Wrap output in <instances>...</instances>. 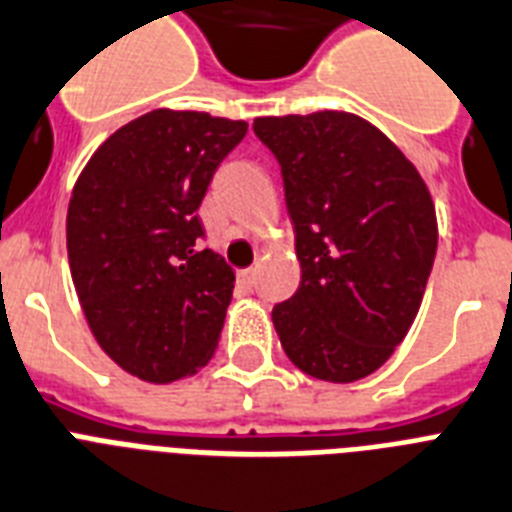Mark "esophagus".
I'll use <instances>...</instances> for the list:
<instances>
[{
    "label": "esophagus",
    "mask_w": 512,
    "mask_h": 512,
    "mask_svg": "<svg viewBox=\"0 0 512 512\" xmlns=\"http://www.w3.org/2000/svg\"><path fill=\"white\" fill-rule=\"evenodd\" d=\"M255 278H257V268L239 270V281H242L244 286H252V284H255Z\"/></svg>",
    "instance_id": "1"
}]
</instances>
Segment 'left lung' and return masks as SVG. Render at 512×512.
<instances>
[{
    "label": "left lung",
    "instance_id": "1",
    "mask_svg": "<svg viewBox=\"0 0 512 512\" xmlns=\"http://www.w3.org/2000/svg\"><path fill=\"white\" fill-rule=\"evenodd\" d=\"M281 165L302 268L273 307L286 357L350 384L392 357L421 307L436 257V213L415 165L352 112L257 118Z\"/></svg>",
    "mask_w": 512,
    "mask_h": 512
}]
</instances>
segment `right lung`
I'll list each match as a JSON object with an SVG mask.
<instances>
[{
    "label": "right lung",
    "instance_id": "add662e5",
    "mask_svg": "<svg viewBox=\"0 0 512 512\" xmlns=\"http://www.w3.org/2000/svg\"><path fill=\"white\" fill-rule=\"evenodd\" d=\"M244 120L152 110L91 155L68 207V260L99 347L149 384L197 373L218 347L234 270L199 252L197 210Z\"/></svg>",
    "mask_w": 512,
    "mask_h": 512
}]
</instances>
